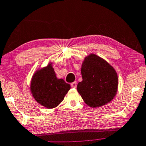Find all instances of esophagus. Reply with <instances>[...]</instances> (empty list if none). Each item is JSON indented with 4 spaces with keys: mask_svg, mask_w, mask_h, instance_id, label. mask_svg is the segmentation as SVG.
<instances>
[{
    "mask_svg": "<svg viewBox=\"0 0 146 146\" xmlns=\"http://www.w3.org/2000/svg\"><path fill=\"white\" fill-rule=\"evenodd\" d=\"M70 85H71V87H72V88H76V86H77L76 82H72V83H71Z\"/></svg>",
    "mask_w": 146,
    "mask_h": 146,
    "instance_id": "esophagus-1",
    "label": "esophagus"
}]
</instances>
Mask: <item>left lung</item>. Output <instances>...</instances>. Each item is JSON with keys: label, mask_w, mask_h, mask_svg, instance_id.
Masks as SVG:
<instances>
[{"label": "left lung", "mask_w": 146, "mask_h": 146, "mask_svg": "<svg viewBox=\"0 0 146 146\" xmlns=\"http://www.w3.org/2000/svg\"><path fill=\"white\" fill-rule=\"evenodd\" d=\"M81 73L83 80L78 84L77 90L89 106H103L115 98L119 84L117 74L104 59L90 54L82 63Z\"/></svg>", "instance_id": "obj_1"}]
</instances>
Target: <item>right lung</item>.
Wrapping results in <instances>:
<instances>
[{"mask_svg":"<svg viewBox=\"0 0 146 146\" xmlns=\"http://www.w3.org/2000/svg\"><path fill=\"white\" fill-rule=\"evenodd\" d=\"M70 89V84L56 76L52 64L33 74L30 90L37 103L48 109L57 107Z\"/></svg>","mask_w":146,"mask_h":146,"instance_id":"right-lung-1","label":"right lung"}]
</instances>
